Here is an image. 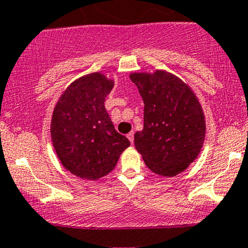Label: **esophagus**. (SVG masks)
<instances>
[{"label":"esophagus","instance_id":"esophagus-1","mask_svg":"<svg viewBox=\"0 0 248 248\" xmlns=\"http://www.w3.org/2000/svg\"><path fill=\"white\" fill-rule=\"evenodd\" d=\"M127 138H128V140L130 141V143H133V142H134V132L128 133L127 134Z\"/></svg>","mask_w":248,"mask_h":248}]
</instances>
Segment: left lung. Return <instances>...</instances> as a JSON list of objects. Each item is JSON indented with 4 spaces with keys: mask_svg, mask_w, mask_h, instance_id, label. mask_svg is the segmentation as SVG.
<instances>
[{
    "mask_svg": "<svg viewBox=\"0 0 248 248\" xmlns=\"http://www.w3.org/2000/svg\"><path fill=\"white\" fill-rule=\"evenodd\" d=\"M144 102L143 129L134 144L146 166L173 177L197 158L205 139V116L191 87L172 73H130Z\"/></svg>",
    "mask_w": 248,
    "mask_h": 248,
    "instance_id": "8db88e82",
    "label": "left lung"
}]
</instances>
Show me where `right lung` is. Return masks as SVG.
Returning a JSON list of instances; mask_svg holds the SVG:
<instances>
[{
	"label": "right lung",
	"instance_id": "obj_1",
	"mask_svg": "<svg viewBox=\"0 0 248 248\" xmlns=\"http://www.w3.org/2000/svg\"><path fill=\"white\" fill-rule=\"evenodd\" d=\"M114 81L100 72L76 79L57 101L51 139L62 167L77 177L95 181L114 169L130 146L115 130L105 108Z\"/></svg>",
	"mask_w": 248,
	"mask_h": 248
}]
</instances>
